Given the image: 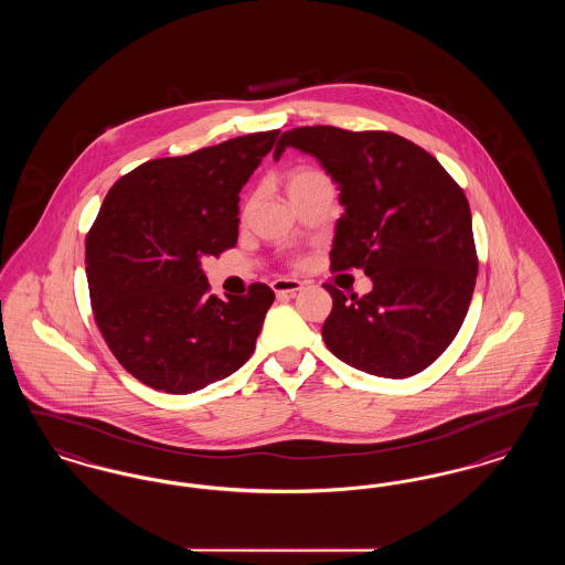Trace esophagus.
<instances>
[{
  "label": "esophagus",
  "mask_w": 565,
  "mask_h": 565,
  "mask_svg": "<svg viewBox=\"0 0 565 565\" xmlns=\"http://www.w3.org/2000/svg\"><path fill=\"white\" fill-rule=\"evenodd\" d=\"M270 288L277 296H296V292L302 290V281L290 279V277H281V279H275L270 284Z\"/></svg>",
  "instance_id": "34e87169"
}]
</instances>
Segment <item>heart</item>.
<instances>
[{
    "instance_id": "1",
    "label": "heart",
    "mask_w": 565,
    "mask_h": 565,
    "mask_svg": "<svg viewBox=\"0 0 565 565\" xmlns=\"http://www.w3.org/2000/svg\"><path fill=\"white\" fill-rule=\"evenodd\" d=\"M316 175H320V173L313 171V169H296V171H292V173L288 175V180H286L288 194H292L296 189H300L305 182H309V180L316 178Z\"/></svg>"
}]
</instances>
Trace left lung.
Segmentation results:
<instances>
[{
  "instance_id": "8db88e82",
  "label": "left lung",
  "mask_w": 565,
  "mask_h": 565,
  "mask_svg": "<svg viewBox=\"0 0 565 565\" xmlns=\"http://www.w3.org/2000/svg\"><path fill=\"white\" fill-rule=\"evenodd\" d=\"M316 157L341 190L332 270L364 269L369 295L334 286L323 343L369 375L404 379L428 369L456 339L477 281L472 215L463 190L424 148L385 131L298 127L279 137Z\"/></svg>"
}]
</instances>
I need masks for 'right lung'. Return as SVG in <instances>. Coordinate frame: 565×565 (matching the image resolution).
I'll return each mask as SVG.
<instances>
[{"instance_id": "add662e5", "label": "right lung", "mask_w": 565, "mask_h": 565, "mask_svg": "<svg viewBox=\"0 0 565 565\" xmlns=\"http://www.w3.org/2000/svg\"><path fill=\"white\" fill-rule=\"evenodd\" d=\"M279 131L143 162L104 199L86 235L95 322L141 383L190 394L242 369L275 295H210L201 260L235 247L239 192Z\"/></svg>"}]
</instances>
